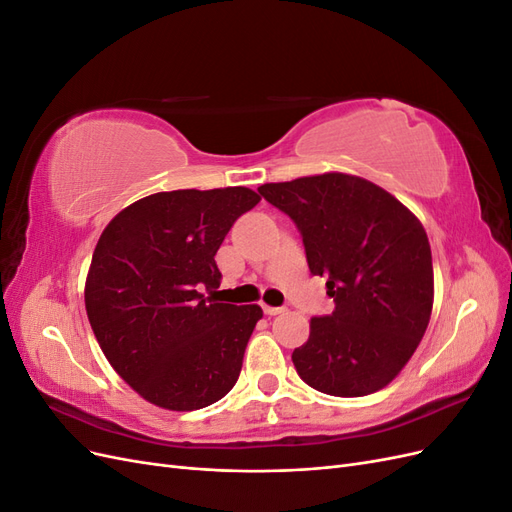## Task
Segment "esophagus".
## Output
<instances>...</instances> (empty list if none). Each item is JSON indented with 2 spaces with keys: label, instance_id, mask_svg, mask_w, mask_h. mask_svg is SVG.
Here are the masks:
<instances>
[{
  "label": "esophagus",
  "instance_id": "1",
  "mask_svg": "<svg viewBox=\"0 0 512 512\" xmlns=\"http://www.w3.org/2000/svg\"><path fill=\"white\" fill-rule=\"evenodd\" d=\"M286 307H273V305H265L262 303V312H265L267 316H277V314H282Z\"/></svg>",
  "mask_w": 512,
  "mask_h": 512
}]
</instances>
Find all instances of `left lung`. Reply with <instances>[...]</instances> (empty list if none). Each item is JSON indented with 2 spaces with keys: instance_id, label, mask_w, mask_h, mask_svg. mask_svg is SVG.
<instances>
[{
  "instance_id": "left-lung-1",
  "label": "left lung",
  "mask_w": 512,
  "mask_h": 512,
  "mask_svg": "<svg viewBox=\"0 0 512 512\" xmlns=\"http://www.w3.org/2000/svg\"><path fill=\"white\" fill-rule=\"evenodd\" d=\"M303 237L309 271L327 277L331 316L309 320L292 363L312 389L363 397L412 359L433 307V265L421 220L380 185L346 173L258 188Z\"/></svg>"
}]
</instances>
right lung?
<instances>
[{"mask_svg": "<svg viewBox=\"0 0 512 512\" xmlns=\"http://www.w3.org/2000/svg\"><path fill=\"white\" fill-rule=\"evenodd\" d=\"M258 203L241 185L158 192L102 230L85 280L87 318L108 363L149 404L200 410L235 386L262 309L200 290L220 288L215 254Z\"/></svg>", "mask_w": 512, "mask_h": 512, "instance_id": "1", "label": "right lung"}]
</instances>
